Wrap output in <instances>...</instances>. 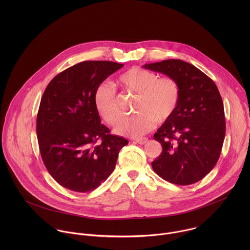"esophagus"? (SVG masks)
I'll list each match as a JSON object with an SVG mask.
<instances>
[{
  "label": "esophagus",
  "instance_id": "esophagus-1",
  "mask_svg": "<svg viewBox=\"0 0 250 250\" xmlns=\"http://www.w3.org/2000/svg\"><path fill=\"white\" fill-rule=\"evenodd\" d=\"M147 141H148L147 138H141V139H137L136 143H139V144H144V143H147Z\"/></svg>",
  "mask_w": 250,
  "mask_h": 250
}]
</instances>
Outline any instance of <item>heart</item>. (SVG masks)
I'll return each mask as SVG.
<instances>
[{
  "mask_svg": "<svg viewBox=\"0 0 250 250\" xmlns=\"http://www.w3.org/2000/svg\"><path fill=\"white\" fill-rule=\"evenodd\" d=\"M117 84L125 91L136 94L133 109L136 114L123 119L115 133L128 137H141L157 124L169 120L178 107L181 89L170 77H159L142 67L131 68L117 78ZM94 106L100 117L114 126L121 117L116 90L112 84L101 83L94 93Z\"/></svg>",
  "mask_w": 250,
  "mask_h": 250,
  "instance_id": "obj_1",
  "label": "heart"
}]
</instances>
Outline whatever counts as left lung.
<instances>
[{"instance_id": "obj_1", "label": "left lung", "mask_w": 250, "mask_h": 250, "mask_svg": "<svg viewBox=\"0 0 250 250\" xmlns=\"http://www.w3.org/2000/svg\"><path fill=\"white\" fill-rule=\"evenodd\" d=\"M144 68L174 78L181 89L175 113L154 135L163 151L152 167L172 184L196 183L214 168L224 141L225 116L219 91L211 78L181 60L145 64Z\"/></svg>"}]
</instances>
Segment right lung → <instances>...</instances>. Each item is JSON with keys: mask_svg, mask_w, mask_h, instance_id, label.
<instances>
[{"mask_svg": "<svg viewBox=\"0 0 250 250\" xmlns=\"http://www.w3.org/2000/svg\"><path fill=\"white\" fill-rule=\"evenodd\" d=\"M121 67L107 61L82 62L58 74L43 93L36 117L40 155L52 177L70 190L98 188L128 144L110 135L94 106L96 88Z\"/></svg>", "mask_w": 250, "mask_h": 250, "instance_id": "1", "label": "right lung"}]
</instances>
